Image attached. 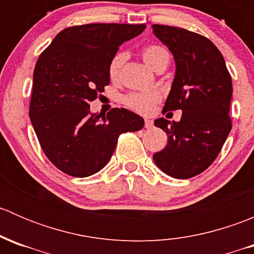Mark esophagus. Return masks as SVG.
<instances>
[{"label":"esophagus","mask_w":254,"mask_h":254,"mask_svg":"<svg viewBox=\"0 0 254 254\" xmlns=\"http://www.w3.org/2000/svg\"><path fill=\"white\" fill-rule=\"evenodd\" d=\"M153 125V122L151 119H145V127L146 129H151Z\"/></svg>","instance_id":"1"}]
</instances>
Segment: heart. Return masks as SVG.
Returning a JSON list of instances; mask_svg holds the SVG:
<instances>
[{
    "label": "heart",
    "mask_w": 254,
    "mask_h": 254,
    "mask_svg": "<svg viewBox=\"0 0 254 254\" xmlns=\"http://www.w3.org/2000/svg\"><path fill=\"white\" fill-rule=\"evenodd\" d=\"M141 55L145 63L155 71H158L162 67H167L171 60V55L167 49L158 44L146 45L141 50ZM123 63H124V54L122 53L117 54L109 63L108 73L112 81H117L119 78ZM160 93L155 91L132 92V93L127 94L123 98V103L127 108L140 113V114H150V113H152L155 106L160 103Z\"/></svg>",
    "instance_id": "b5f03b06"
}]
</instances>
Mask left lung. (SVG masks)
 <instances>
[{"instance_id":"8db88e82","label":"left lung","mask_w":254,"mask_h":254,"mask_svg":"<svg viewBox=\"0 0 254 254\" xmlns=\"http://www.w3.org/2000/svg\"><path fill=\"white\" fill-rule=\"evenodd\" d=\"M152 30L176 61L163 111L183 112L179 122L155 120L167 132L168 142L153 161L173 178H191L214 162L231 131V75L222 54L207 38L171 25L153 24Z\"/></svg>"}]
</instances>
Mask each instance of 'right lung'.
<instances>
[{"label": "right lung", "instance_id": "right-lung-1", "mask_svg": "<svg viewBox=\"0 0 254 254\" xmlns=\"http://www.w3.org/2000/svg\"><path fill=\"white\" fill-rule=\"evenodd\" d=\"M145 24L91 23L61 30L40 54L33 73L29 117L45 156L61 172L88 177L111 160L123 132L142 129L140 115L113 108L91 114L104 92L108 66L119 45L141 34Z\"/></svg>", "mask_w": 254, "mask_h": 254}]
</instances>
